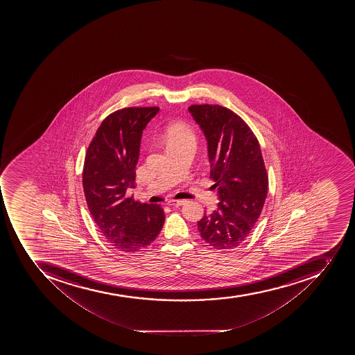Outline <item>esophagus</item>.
Returning <instances> with one entry per match:
<instances>
[{
    "instance_id": "34e87169",
    "label": "esophagus",
    "mask_w": 355,
    "mask_h": 355,
    "mask_svg": "<svg viewBox=\"0 0 355 355\" xmlns=\"http://www.w3.org/2000/svg\"><path fill=\"white\" fill-rule=\"evenodd\" d=\"M185 201H183V200H174V201H170L168 202V205L170 207H181V205H183L184 204Z\"/></svg>"
}]
</instances>
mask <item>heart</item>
Listing matches in <instances>:
<instances>
[{
    "label": "heart",
    "mask_w": 355,
    "mask_h": 355,
    "mask_svg": "<svg viewBox=\"0 0 355 355\" xmlns=\"http://www.w3.org/2000/svg\"><path fill=\"white\" fill-rule=\"evenodd\" d=\"M196 140L192 129L187 124L182 122L171 124L164 132V141L166 148L171 146H182L191 143L193 144Z\"/></svg>",
    "instance_id": "b5f03b06"
}]
</instances>
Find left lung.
Wrapping results in <instances>:
<instances>
[{"label":"left lung","instance_id":"obj_1","mask_svg":"<svg viewBox=\"0 0 355 355\" xmlns=\"http://www.w3.org/2000/svg\"><path fill=\"white\" fill-rule=\"evenodd\" d=\"M207 141L209 178L218 189V209L198 222L201 238L216 250L243 243L260 218L268 179L260 144L250 126L224 106L189 107Z\"/></svg>","mask_w":355,"mask_h":355}]
</instances>
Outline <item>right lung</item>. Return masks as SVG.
I'll return each mask as SVG.
<instances>
[{
	"instance_id": "right-lung-1",
	"label": "right lung",
	"mask_w": 355,
	"mask_h": 355,
	"mask_svg": "<svg viewBox=\"0 0 355 355\" xmlns=\"http://www.w3.org/2000/svg\"><path fill=\"white\" fill-rule=\"evenodd\" d=\"M159 111L152 106L113 112L101 123L84 159L82 181L89 213L104 239L125 253L146 249L164 224L161 205L125 196L135 187L143 130Z\"/></svg>"
}]
</instances>
